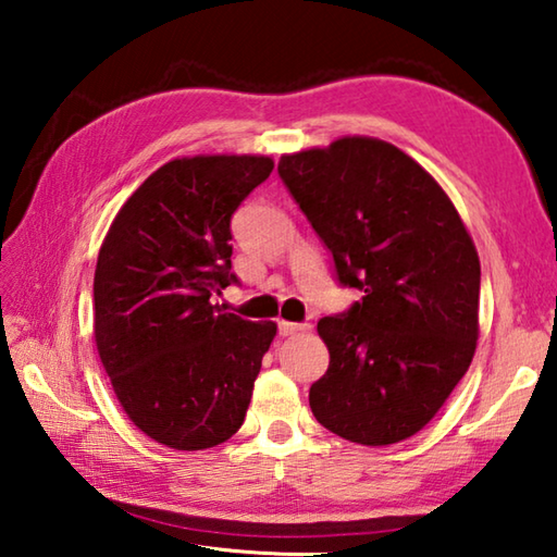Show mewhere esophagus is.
<instances>
[{
	"label": "esophagus",
	"instance_id": "1",
	"mask_svg": "<svg viewBox=\"0 0 557 557\" xmlns=\"http://www.w3.org/2000/svg\"><path fill=\"white\" fill-rule=\"evenodd\" d=\"M309 324H297V322H280V334L282 336H295V334H305L309 332Z\"/></svg>",
	"mask_w": 557,
	"mask_h": 557
}]
</instances>
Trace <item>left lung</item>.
Segmentation results:
<instances>
[{
  "label": "left lung",
  "instance_id": "8db88e82",
  "mask_svg": "<svg viewBox=\"0 0 557 557\" xmlns=\"http://www.w3.org/2000/svg\"><path fill=\"white\" fill-rule=\"evenodd\" d=\"M277 172L363 297L319 319L329 369L309 388L319 425L366 447L412 437L469 371L482 268L435 176L375 137L282 154Z\"/></svg>",
  "mask_w": 557,
  "mask_h": 557
}]
</instances>
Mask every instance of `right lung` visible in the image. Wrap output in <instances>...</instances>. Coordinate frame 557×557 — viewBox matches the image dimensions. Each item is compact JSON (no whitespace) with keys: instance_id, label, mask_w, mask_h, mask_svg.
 Returning a JSON list of instances; mask_svg holds the SVG:
<instances>
[{"instance_id":"add662e5","label":"right lung","mask_w":557,"mask_h":557,"mask_svg":"<svg viewBox=\"0 0 557 557\" xmlns=\"http://www.w3.org/2000/svg\"><path fill=\"white\" fill-rule=\"evenodd\" d=\"M270 157L199 154L159 166L100 245L96 346L122 410L178 451L240 430L275 322L213 305L231 275V215L270 176Z\"/></svg>"}]
</instances>
